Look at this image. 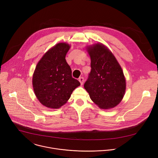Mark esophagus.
Wrapping results in <instances>:
<instances>
[{"mask_svg": "<svg viewBox=\"0 0 158 158\" xmlns=\"http://www.w3.org/2000/svg\"><path fill=\"white\" fill-rule=\"evenodd\" d=\"M79 82H80V83H81V85H82L83 83H84V81H85V79H84L83 77H79Z\"/></svg>", "mask_w": 158, "mask_h": 158, "instance_id": "1", "label": "esophagus"}]
</instances>
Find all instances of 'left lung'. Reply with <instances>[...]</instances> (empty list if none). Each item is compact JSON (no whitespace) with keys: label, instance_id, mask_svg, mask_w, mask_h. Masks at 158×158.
<instances>
[{"label":"left lung","instance_id":"obj_1","mask_svg":"<svg viewBox=\"0 0 158 158\" xmlns=\"http://www.w3.org/2000/svg\"><path fill=\"white\" fill-rule=\"evenodd\" d=\"M91 72L84 85L91 100L100 109L117 106L126 91L123 70L112 52L102 43L87 47Z\"/></svg>","mask_w":158,"mask_h":158}]
</instances>
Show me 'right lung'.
<instances>
[{
  "instance_id": "right-lung-1",
  "label": "right lung",
  "mask_w": 158,
  "mask_h": 158,
  "mask_svg": "<svg viewBox=\"0 0 158 158\" xmlns=\"http://www.w3.org/2000/svg\"><path fill=\"white\" fill-rule=\"evenodd\" d=\"M70 46L61 43L49 49L39 60L32 77L35 94L46 107L59 109L67 103L80 82L72 77L65 60Z\"/></svg>"
}]
</instances>
